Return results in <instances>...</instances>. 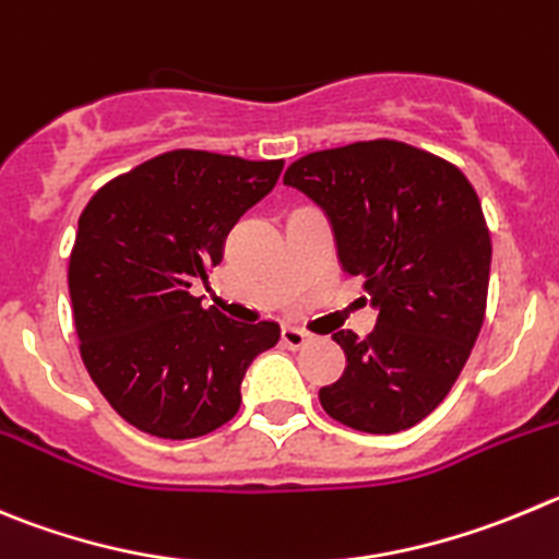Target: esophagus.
I'll return each instance as SVG.
<instances>
[{
  "label": "esophagus",
  "mask_w": 559,
  "mask_h": 559,
  "mask_svg": "<svg viewBox=\"0 0 559 559\" xmlns=\"http://www.w3.org/2000/svg\"><path fill=\"white\" fill-rule=\"evenodd\" d=\"M281 338H284V344L292 347V350H304L306 344L311 342V333L300 331V328H284V331H281Z\"/></svg>",
  "instance_id": "obj_1"
}]
</instances>
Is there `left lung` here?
Listing matches in <instances>:
<instances>
[{
	"mask_svg": "<svg viewBox=\"0 0 559 559\" xmlns=\"http://www.w3.org/2000/svg\"><path fill=\"white\" fill-rule=\"evenodd\" d=\"M284 185L325 209L342 267L380 309L369 336L333 333L347 369L320 391L322 408L353 430H408L444 403L485 322L491 231L472 181L380 138L300 156Z\"/></svg>",
	"mask_w": 559,
	"mask_h": 559,
	"instance_id": "left-lung-1",
	"label": "left lung"
}]
</instances>
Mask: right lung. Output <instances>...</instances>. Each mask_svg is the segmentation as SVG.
<instances>
[{
    "label": "right lung",
    "mask_w": 559,
    "mask_h": 559,
    "mask_svg": "<svg viewBox=\"0 0 559 559\" xmlns=\"http://www.w3.org/2000/svg\"><path fill=\"white\" fill-rule=\"evenodd\" d=\"M281 170L284 159L176 148L109 179L82 209L68 262L82 361L138 430L170 441L217 430L239 411L245 369L278 344L275 322H234L190 289Z\"/></svg>",
    "instance_id": "1"
}]
</instances>
